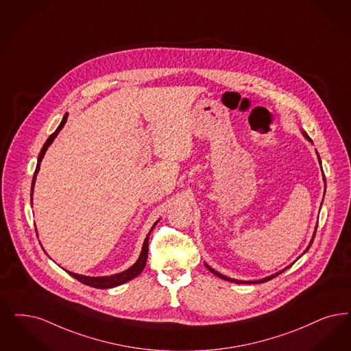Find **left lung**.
Wrapping results in <instances>:
<instances>
[{
    "label": "left lung",
    "instance_id": "1",
    "mask_svg": "<svg viewBox=\"0 0 351 351\" xmlns=\"http://www.w3.org/2000/svg\"><path fill=\"white\" fill-rule=\"evenodd\" d=\"M303 136H304V137H306V138H307V140H308L309 142H312V140H311V138H309L308 136H307V134H306V133H304V132H303ZM317 158H319V162H320V165H322V159H320V156H319V154H317ZM324 182H325V178H324ZM316 228H317V227H316ZM316 228H315V232H313V237H312V239H311V241H309V245H308V247H307V250H306V251H304V252H303V253L307 252V251H308V250H309V247H311V245H312V243H313V238H315V235H316ZM205 267H208V269H209V270H210L211 273H213V274H215V276H217V277H219V278H222V280H228V282H234V283H263V282H267V280H273V278H274V277H277V276H278V274H280V273H282V271H285V270H286V269H289V267H291V265H290V267H285V269H283V270H280V271H278V273H276V274H271V276H269V277H265V278H263V280H232V278H228V277H226V276H223V274H221V273H219V271H217V270H214V269H213V267H209V265H208V264H205Z\"/></svg>",
    "mask_w": 351,
    "mask_h": 351
}]
</instances>
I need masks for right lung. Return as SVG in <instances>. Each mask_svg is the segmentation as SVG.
<instances>
[{
    "mask_svg": "<svg viewBox=\"0 0 351 351\" xmlns=\"http://www.w3.org/2000/svg\"><path fill=\"white\" fill-rule=\"evenodd\" d=\"M66 120H68V113H65V116L62 117V121L60 123V125L56 129V132H53L49 137H48V140L45 141V143H44V146L42 147V150H40V154H39V158H38V165H36V169H35V173H34V178H32V185H31V204H32V192H34V184H35V180H36V175H38V172H39V169H40V163H42L43 156L45 154V152H47V149H48V146L53 142V140L56 138L57 134H58V132L64 128L65 125V123H66ZM158 223V222H156ZM155 223V225H156ZM155 225L152 227V230H150V232L153 231V228H154ZM150 232L147 234V237L145 239V241H143V245H142V251H141L140 257H138V260L136 261V264L134 265H132V267H129V269H126L125 271H121V273H119V274H113V276H108V277H87V276H82V274H75V273H71V271H68L69 274H71V277H74L75 280H80V282H82L84 285H87V286H91V287H97V289H111V287H116V286H120V285H123V283H125L128 280H133V278H136L138 274H140L141 271L143 270V267L146 265V261H147V252H149V237H150Z\"/></svg>",
    "mask_w": 351,
    "mask_h": 351,
    "instance_id": "add662e5",
    "label": "right lung"
}]
</instances>
